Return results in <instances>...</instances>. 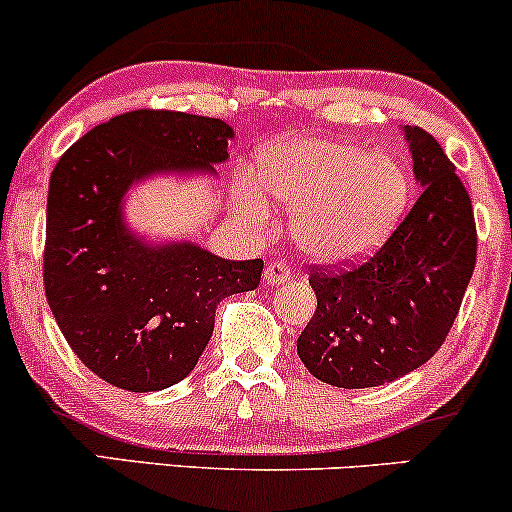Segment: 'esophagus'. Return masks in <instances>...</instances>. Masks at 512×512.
Listing matches in <instances>:
<instances>
[{"mask_svg": "<svg viewBox=\"0 0 512 512\" xmlns=\"http://www.w3.org/2000/svg\"><path fill=\"white\" fill-rule=\"evenodd\" d=\"M292 277V270L285 261H273L266 266V282L268 285H285V282Z\"/></svg>", "mask_w": 512, "mask_h": 512, "instance_id": "34e87169", "label": "esophagus"}]
</instances>
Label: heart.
<instances>
[{"mask_svg":"<svg viewBox=\"0 0 512 512\" xmlns=\"http://www.w3.org/2000/svg\"><path fill=\"white\" fill-rule=\"evenodd\" d=\"M258 180L270 197L294 208L301 251L320 263H349L370 254L399 220L408 175L394 156L365 154L356 142L334 137H285L256 159ZM235 204L251 223L266 227L268 201L239 182Z\"/></svg>","mask_w":512,"mask_h":512,"instance_id":"heart-1","label":"heart"}]
</instances>
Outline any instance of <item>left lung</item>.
<instances>
[{"label":"left lung","mask_w":512,"mask_h":512,"mask_svg":"<svg viewBox=\"0 0 512 512\" xmlns=\"http://www.w3.org/2000/svg\"><path fill=\"white\" fill-rule=\"evenodd\" d=\"M420 197L361 266L308 275L318 308L296 339L301 363L342 389L380 387L427 363L463 304L477 261L470 194L430 132L403 125Z\"/></svg>","instance_id":"left-lung-1"}]
</instances>
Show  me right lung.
<instances>
[{
  "label": "right lung",
  "mask_w": 512,
  "mask_h": 512,
  "mask_svg": "<svg viewBox=\"0 0 512 512\" xmlns=\"http://www.w3.org/2000/svg\"><path fill=\"white\" fill-rule=\"evenodd\" d=\"M232 135L220 118L137 109L82 135L52 170L44 294L75 356L113 387L142 394L185 380L211 339L216 306L261 282V258L149 244L123 220L132 185L213 175Z\"/></svg>",
  "instance_id": "right-lung-1"
}]
</instances>
